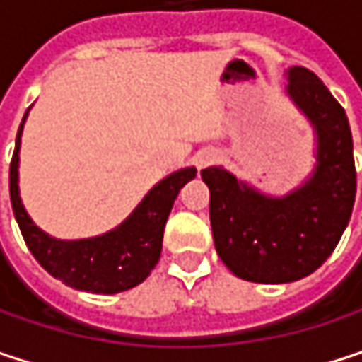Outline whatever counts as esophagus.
Listing matches in <instances>:
<instances>
[{"label": "esophagus", "mask_w": 362, "mask_h": 362, "mask_svg": "<svg viewBox=\"0 0 362 362\" xmlns=\"http://www.w3.org/2000/svg\"><path fill=\"white\" fill-rule=\"evenodd\" d=\"M216 159H218V153L214 148H203L194 155V165H197V170H203V168L211 165Z\"/></svg>", "instance_id": "esophagus-1"}]
</instances>
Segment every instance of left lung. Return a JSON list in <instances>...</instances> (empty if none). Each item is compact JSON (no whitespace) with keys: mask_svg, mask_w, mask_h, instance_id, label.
I'll use <instances>...</instances> for the list:
<instances>
[{"mask_svg":"<svg viewBox=\"0 0 362 362\" xmlns=\"http://www.w3.org/2000/svg\"><path fill=\"white\" fill-rule=\"evenodd\" d=\"M287 96L317 136L315 170L283 197L259 192L224 168L201 170L220 259L252 283H291L313 274L346 230L356 197L348 117L304 66L287 69Z\"/></svg>","mask_w":362,"mask_h":362,"instance_id":"8db88e82","label":"left lung"}]
</instances>
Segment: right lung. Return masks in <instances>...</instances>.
Returning a JSON list of instances; mask_svg holds the SVG:
<instances>
[{
    "label": "right lung",
    "instance_id": "right-lung-1",
    "mask_svg": "<svg viewBox=\"0 0 362 362\" xmlns=\"http://www.w3.org/2000/svg\"><path fill=\"white\" fill-rule=\"evenodd\" d=\"M29 110L18 127L16 148L10 163V199L16 222L35 259L64 285L88 293H119L140 285L161 257L163 230L180 188L197 176L194 168H184L157 182L136 209L112 230L64 241L43 233L27 214L18 190L21 136Z\"/></svg>",
    "mask_w": 362,
    "mask_h": 362
}]
</instances>
